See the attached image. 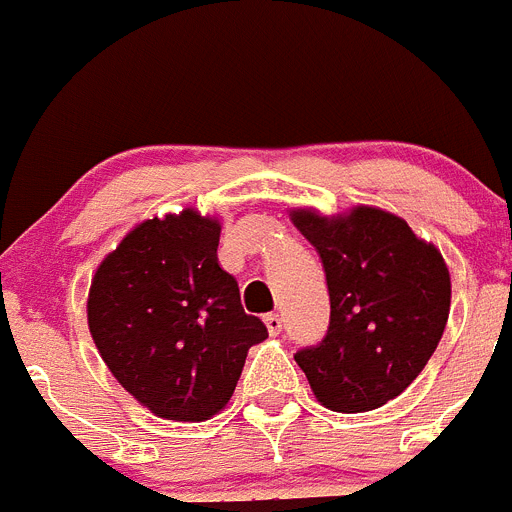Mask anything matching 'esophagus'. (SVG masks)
<instances>
[{
	"label": "esophagus",
	"mask_w": 512,
	"mask_h": 512,
	"mask_svg": "<svg viewBox=\"0 0 512 512\" xmlns=\"http://www.w3.org/2000/svg\"><path fill=\"white\" fill-rule=\"evenodd\" d=\"M265 326H267V331L275 336V334H280V331H283V319H280L278 313H267Z\"/></svg>",
	"instance_id": "esophagus-1"
}]
</instances>
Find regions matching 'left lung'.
<instances>
[{"mask_svg": "<svg viewBox=\"0 0 512 512\" xmlns=\"http://www.w3.org/2000/svg\"><path fill=\"white\" fill-rule=\"evenodd\" d=\"M290 222L319 250L331 301L324 342L301 349L298 367L329 411H375L398 398L439 347L449 267L439 247L377 206L339 214L298 206Z\"/></svg>", "mask_w": 512, "mask_h": 512, "instance_id": "1", "label": "left lung"}]
</instances>
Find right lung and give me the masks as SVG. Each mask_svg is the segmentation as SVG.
Listing matches in <instances>:
<instances>
[{
    "mask_svg": "<svg viewBox=\"0 0 512 512\" xmlns=\"http://www.w3.org/2000/svg\"><path fill=\"white\" fill-rule=\"evenodd\" d=\"M222 222L196 209L145 219L91 278L89 331L132 398L168 421H209L232 398L252 344L239 285L219 265Z\"/></svg>",
    "mask_w": 512,
    "mask_h": 512,
    "instance_id": "1",
    "label": "right lung"
}]
</instances>
